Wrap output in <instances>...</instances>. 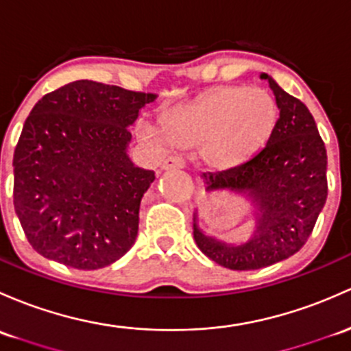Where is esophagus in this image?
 Listing matches in <instances>:
<instances>
[{
    "label": "esophagus",
    "mask_w": 351,
    "mask_h": 351,
    "mask_svg": "<svg viewBox=\"0 0 351 351\" xmlns=\"http://www.w3.org/2000/svg\"><path fill=\"white\" fill-rule=\"evenodd\" d=\"M186 162H184L182 157H169L162 162V169L164 171H171V169H184Z\"/></svg>",
    "instance_id": "obj_1"
}]
</instances>
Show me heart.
<instances>
[{
    "label": "heart",
    "instance_id": "1",
    "mask_svg": "<svg viewBox=\"0 0 351 351\" xmlns=\"http://www.w3.org/2000/svg\"><path fill=\"white\" fill-rule=\"evenodd\" d=\"M276 119V101L266 88L226 86L172 108L164 125H144L142 135L162 144H201V159L226 171L250 160L266 144Z\"/></svg>",
    "mask_w": 351,
    "mask_h": 351
}]
</instances>
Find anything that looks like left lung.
<instances>
[{
    "instance_id": "left-lung-1",
    "label": "left lung",
    "mask_w": 351,
    "mask_h": 351,
    "mask_svg": "<svg viewBox=\"0 0 351 351\" xmlns=\"http://www.w3.org/2000/svg\"><path fill=\"white\" fill-rule=\"evenodd\" d=\"M280 117L266 145L237 167L204 172L207 192L228 191L251 202L252 229L241 243L206 234L194 210L195 244L217 265L250 271L282 261L310 237L326 202V149L303 101L286 93L267 73Z\"/></svg>"
}]
</instances>
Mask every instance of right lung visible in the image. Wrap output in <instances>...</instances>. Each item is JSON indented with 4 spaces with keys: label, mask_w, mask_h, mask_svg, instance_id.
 Instances as JSON below:
<instances>
[{
    "label": "right lung",
    "mask_w": 351,
    "mask_h": 351,
    "mask_svg": "<svg viewBox=\"0 0 351 351\" xmlns=\"http://www.w3.org/2000/svg\"><path fill=\"white\" fill-rule=\"evenodd\" d=\"M152 93L77 80L29 112L14 149V210L33 250L77 269L122 258L138 232L154 171L130 160L138 114Z\"/></svg>",
    "instance_id": "add662e5"
}]
</instances>
